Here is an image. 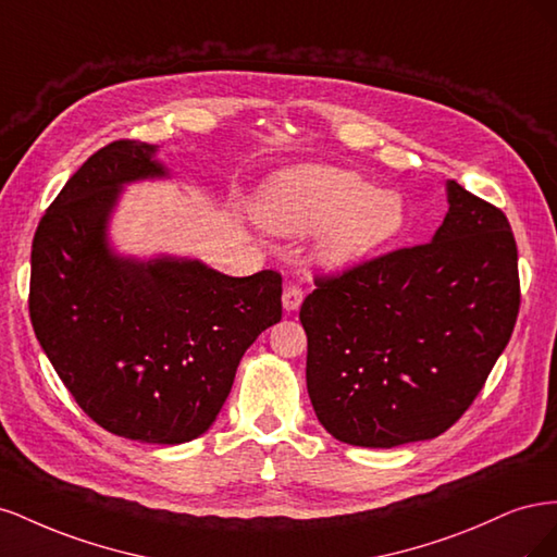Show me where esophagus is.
<instances>
[{
  "label": "esophagus",
  "instance_id": "obj_1",
  "mask_svg": "<svg viewBox=\"0 0 557 557\" xmlns=\"http://www.w3.org/2000/svg\"><path fill=\"white\" fill-rule=\"evenodd\" d=\"M301 299H305V290H301L295 283H288L283 288V311H288V313L297 311L301 307Z\"/></svg>",
  "mask_w": 557,
  "mask_h": 557
}]
</instances>
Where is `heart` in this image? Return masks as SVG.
<instances>
[{
	"label": "heart",
	"mask_w": 557,
	"mask_h": 557,
	"mask_svg": "<svg viewBox=\"0 0 557 557\" xmlns=\"http://www.w3.org/2000/svg\"><path fill=\"white\" fill-rule=\"evenodd\" d=\"M258 221L281 237L320 232L315 260L344 269L399 237L407 205L399 193L374 188L350 170L305 164L269 181L258 199Z\"/></svg>",
	"instance_id": "heart-1"
}]
</instances>
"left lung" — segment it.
Listing matches in <instances>:
<instances>
[{"instance_id":"8db88e82","label":"left lung","mask_w":557,"mask_h":557,"mask_svg":"<svg viewBox=\"0 0 557 557\" xmlns=\"http://www.w3.org/2000/svg\"><path fill=\"white\" fill-rule=\"evenodd\" d=\"M446 197L430 244L318 278L299 309L313 411L344 444L440 436L511 339L520 285L507 215L458 181H446Z\"/></svg>"}]
</instances>
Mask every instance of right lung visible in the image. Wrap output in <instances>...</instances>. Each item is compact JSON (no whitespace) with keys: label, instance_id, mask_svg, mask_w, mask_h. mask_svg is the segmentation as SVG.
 <instances>
[{"label":"right lung","instance_id":"right-lung-1","mask_svg":"<svg viewBox=\"0 0 557 557\" xmlns=\"http://www.w3.org/2000/svg\"><path fill=\"white\" fill-rule=\"evenodd\" d=\"M156 156L158 146L113 141L66 181L32 242L29 318L97 425L176 446L213 425L246 348L281 320V276L121 256L109 225L123 188L172 176Z\"/></svg>","mask_w":557,"mask_h":557}]
</instances>
